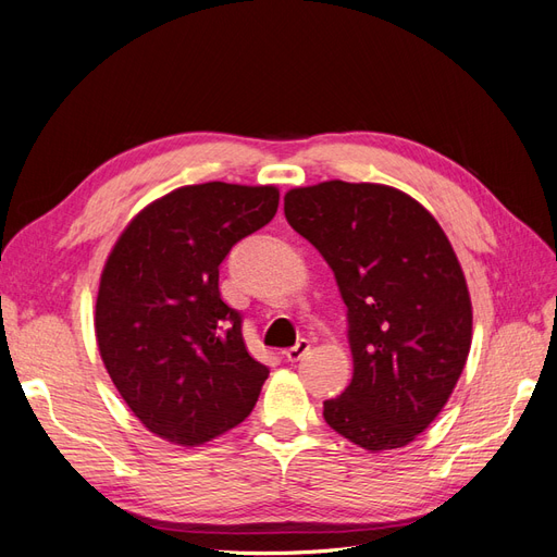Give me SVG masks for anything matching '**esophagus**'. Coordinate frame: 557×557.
Returning <instances> with one entry per match:
<instances>
[{
  "label": "esophagus",
  "mask_w": 557,
  "mask_h": 557,
  "mask_svg": "<svg viewBox=\"0 0 557 557\" xmlns=\"http://www.w3.org/2000/svg\"><path fill=\"white\" fill-rule=\"evenodd\" d=\"M309 348H311V344L307 339H299L295 346H290L288 350H285V358H288V362H297V360H301V358L307 356Z\"/></svg>",
  "instance_id": "34e87169"
}]
</instances>
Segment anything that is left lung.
Returning <instances> with one entry per match:
<instances>
[{
  "mask_svg": "<svg viewBox=\"0 0 557 557\" xmlns=\"http://www.w3.org/2000/svg\"><path fill=\"white\" fill-rule=\"evenodd\" d=\"M290 227L332 267L352 379L325 423L367 450L413 442L440 416L471 346V301L440 223L387 185L325 181L283 197Z\"/></svg>",
  "mask_w": 557,
  "mask_h": 557,
  "instance_id": "left-lung-1",
  "label": "left lung"
}]
</instances>
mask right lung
Returning a JSON list of instances; mask_svg holds the SVG:
<instances>
[{"label": "right lung", "instance_id": "1", "mask_svg": "<svg viewBox=\"0 0 557 557\" xmlns=\"http://www.w3.org/2000/svg\"><path fill=\"white\" fill-rule=\"evenodd\" d=\"M276 209L272 185H188L146 207L111 250L97 346L127 407L166 442L205 444L256 407L269 369L250 358L218 274Z\"/></svg>", "mask_w": 557, "mask_h": 557}]
</instances>
